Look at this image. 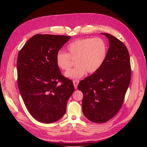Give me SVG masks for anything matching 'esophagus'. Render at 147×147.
<instances>
[{
  "label": "esophagus",
  "mask_w": 147,
  "mask_h": 147,
  "mask_svg": "<svg viewBox=\"0 0 147 147\" xmlns=\"http://www.w3.org/2000/svg\"><path fill=\"white\" fill-rule=\"evenodd\" d=\"M73 83H74V85L75 88L77 89L78 84L79 83V80H74L73 81Z\"/></svg>",
  "instance_id": "esophagus-1"
}]
</instances>
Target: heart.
Masks as SVG:
<instances>
[{
	"instance_id": "b5f03b06",
	"label": "heart",
	"mask_w": 147,
	"mask_h": 147,
	"mask_svg": "<svg viewBox=\"0 0 147 147\" xmlns=\"http://www.w3.org/2000/svg\"><path fill=\"white\" fill-rule=\"evenodd\" d=\"M67 53L59 51L56 56L57 67L67 70L75 60L77 66L65 73L70 79L83 77L86 72L94 74L103 65L107 55V45L101 38H87L76 40L67 47Z\"/></svg>"
}]
</instances>
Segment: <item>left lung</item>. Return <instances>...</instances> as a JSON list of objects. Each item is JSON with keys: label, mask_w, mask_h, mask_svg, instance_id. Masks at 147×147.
<instances>
[{"label": "left lung", "mask_w": 147, "mask_h": 147, "mask_svg": "<svg viewBox=\"0 0 147 147\" xmlns=\"http://www.w3.org/2000/svg\"><path fill=\"white\" fill-rule=\"evenodd\" d=\"M101 34L109 42L104 63L96 72L80 81L78 85L83 94V113L89 120L96 123L107 122L118 112L131 76L126 47L111 34Z\"/></svg>", "instance_id": "obj_1"}]
</instances>
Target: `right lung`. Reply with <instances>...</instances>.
<instances>
[{
  "label": "right lung",
  "instance_id": "right-lung-1",
  "mask_svg": "<svg viewBox=\"0 0 147 147\" xmlns=\"http://www.w3.org/2000/svg\"><path fill=\"white\" fill-rule=\"evenodd\" d=\"M70 38L65 35L36 34L18 56L20 94L28 112L40 122L51 123L63 117L74 91L72 82L61 74L56 63V54Z\"/></svg>",
  "mask_w": 147,
  "mask_h": 147
}]
</instances>
